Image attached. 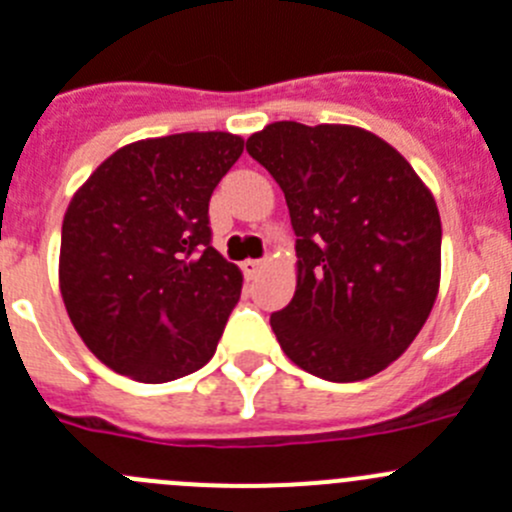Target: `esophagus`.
Returning a JSON list of instances; mask_svg holds the SVG:
<instances>
[{"instance_id": "34e87169", "label": "esophagus", "mask_w": 512, "mask_h": 512, "mask_svg": "<svg viewBox=\"0 0 512 512\" xmlns=\"http://www.w3.org/2000/svg\"><path fill=\"white\" fill-rule=\"evenodd\" d=\"M262 267H265V260H247L245 265H242V270H245V275L247 278H257V275H260V270Z\"/></svg>"}]
</instances>
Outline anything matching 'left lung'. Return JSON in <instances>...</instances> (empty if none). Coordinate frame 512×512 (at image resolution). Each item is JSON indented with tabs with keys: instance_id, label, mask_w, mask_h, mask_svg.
<instances>
[{
	"instance_id": "obj_1",
	"label": "left lung",
	"mask_w": 512,
	"mask_h": 512,
	"mask_svg": "<svg viewBox=\"0 0 512 512\" xmlns=\"http://www.w3.org/2000/svg\"><path fill=\"white\" fill-rule=\"evenodd\" d=\"M247 154L280 184L295 232V295L270 315L280 348L336 384L379 374L437 298L434 197L396 148L356 126L270 123Z\"/></svg>"
}]
</instances>
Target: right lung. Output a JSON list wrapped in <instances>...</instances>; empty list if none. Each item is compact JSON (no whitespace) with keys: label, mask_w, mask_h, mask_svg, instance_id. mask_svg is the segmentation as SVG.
I'll use <instances>...</instances> for the list:
<instances>
[{"label":"right lung","mask_w":512,"mask_h":512,"mask_svg":"<svg viewBox=\"0 0 512 512\" xmlns=\"http://www.w3.org/2000/svg\"><path fill=\"white\" fill-rule=\"evenodd\" d=\"M242 148L222 131L146 138L75 191L60 293L85 346L116 374L164 384L217 351L242 272L212 247L209 199Z\"/></svg>","instance_id":"obj_1"}]
</instances>
